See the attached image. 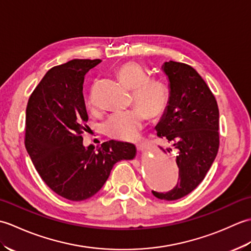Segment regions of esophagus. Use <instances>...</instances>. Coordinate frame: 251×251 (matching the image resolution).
<instances>
[{"label":"esophagus","instance_id":"esophagus-1","mask_svg":"<svg viewBox=\"0 0 251 251\" xmlns=\"http://www.w3.org/2000/svg\"><path fill=\"white\" fill-rule=\"evenodd\" d=\"M150 142H148V141H142V142H140L139 145H138V149H139L140 151H143V150H147V149H149L150 148Z\"/></svg>","mask_w":251,"mask_h":251}]
</instances>
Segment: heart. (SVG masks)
<instances>
[{
	"label": "heart",
	"instance_id": "obj_1",
	"mask_svg": "<svg viewBox=\"0 0 251 251\" xmlns=\"http://www.w3.org/2000/svg\"><path fill=\"white\" fill-rule=\"evenodd\" d=\"M116 74L132 89V101L139 108L115 111L103 123L105 134L117 140H134L145 125L146 113L150 117L161 115L168 105L170 92L161 79L150 78L148 69L138 61H127L121 65ZM89 111L96 110V102L90 96L86 101Z\"/></svg>",
	"mask_w": 251,
	"mask_h": 251
}]
</instances>
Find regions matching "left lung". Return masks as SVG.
<instances>
[{"instance_id": "1", "label": "left lung", "mask_w": 251, "mask_h": 251, "mask_svg": "<svg viewBox=\"0 0 251 251\" xmlns=\"http://www.w3.org/2000/svg\"><path fill=\"white\" fill-rule=\"evenodd\" d=\"M170 98L155 129L177 151L178 182L168 192L152 191L159 200L175 201L191 193L211 167L219 150V109L214 94L195 69L165 62ZM172 150V149H170Z\"/></svg>"}]
</instances>
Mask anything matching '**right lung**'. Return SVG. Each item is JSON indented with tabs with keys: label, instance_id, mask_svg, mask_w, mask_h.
Listing matches in <instances>:
<instances>
[{
	"label": "right lung",
	"instance_id": "right-lung-1",
	"mask_svg": "<svg viewBox=\"0 0 251 251\" xmlns=\"http://www.w3.org/2000/svg\"><path fill=\"white\" fill-rule=\"evenodd\" d=\"M100 59H73L52 67L31 94L25 146L36 172L56 194L87 200L102 188L114 164L136 155L132 143L110 140L97 150L83 146L88 115L84 76Z\"/></svg>",
	"mask_w": 251,
	"mask_h": 251
}]
</instances>
